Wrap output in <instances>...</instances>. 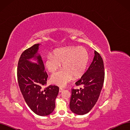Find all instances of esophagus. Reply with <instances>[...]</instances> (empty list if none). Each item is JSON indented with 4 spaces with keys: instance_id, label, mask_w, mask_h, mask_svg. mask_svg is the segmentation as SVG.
<instances>
[{
    "instance_id": "1",
    "label": "esophagus",
    "mask_w": 130,
    "mask_h": 130,
    "mask_svg": "<svg viewBox=\"0 0 130 130\" xmlns=\"http://www.w3.org/2000/svg\"><path fill=\"white\" fill-rule=\"evenodd\" d=\"M63 89L62 88H60V89H59V92L61 93L63 91Z\"/></svg>"
}]
</instances>
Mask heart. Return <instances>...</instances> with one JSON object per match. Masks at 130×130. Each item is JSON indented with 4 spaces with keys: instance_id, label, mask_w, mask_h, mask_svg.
I'll use <instances>...</instances> for the list:
<instances>
[{
    "instance_id": "b5f03b06",
    "label": "heart",
    "mask_w": 130,
    "mask_h": 130,
    "mask_svg": "<svg viewBox=\"0 0 130 130\" xmlns=\"http://www.w3.org/2000/svg\"><path fill=\"white\" fill-rule=\"evenodd\" d=\"M89 60L88 50L84 47H69L56 50L54 56L49 55L45 61L48 71L54 73L62 64L60 71L53 74L50 81L53 84L64 87L73 77L77 78L85 73Z\"/></svg>"
}]
</instances>
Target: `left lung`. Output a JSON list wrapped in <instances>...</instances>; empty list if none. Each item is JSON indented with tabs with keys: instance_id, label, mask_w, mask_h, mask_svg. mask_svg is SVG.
I'll return each mask as SVG.
<instances>
[{
	"instance_id": "left-lung-1",
	"label": "left lung",
	"mask_w": 130,
	"mask_h": 130,
	"mask_svg": "<svg viewBox=\"0 0 130 130\" xmlns=\"http://www.w3.org/2000/svg\"><path fill=\"white\" fill-rule=\"evenodd\" d=\"M93 60L80 80L75 82L80 89H72L70 109L78 115L88 113L95 105L103 88L104 78V62L100 55L94 51Z\"/></svg>"
}]
</instances>
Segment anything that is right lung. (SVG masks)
Instances as JSON below:
<instances>
[{"instance_id":"right-lung-1","label":"right lung","mask_w":130,"mask_h":130,"mask_svg":"<svg viewBox=\"0 0 130 130\" xmlns=\"http://www.w3.org/2000/svg\"><path fill=\"white\" fill-rule=\"evenodd\" d=\"M39 44L26 49L21 55L17 67V79L19 88L30 108L40 116H48L55 107V99L59 88L50 85L43 89L46 84L47 75L42 57L38 54ZM34 58L37 63L29 60Z\"/></svg>"}]
</instances>
